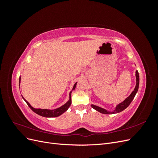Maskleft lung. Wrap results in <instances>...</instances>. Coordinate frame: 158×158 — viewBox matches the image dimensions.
Masks as SVG:
<instances>
[{
    "instance_id": "1",
    "label": "left lung",
    "mask_w": 158,
    "mask_h": 158,
    "mask_svg": "<svg viewBox=\"0 0 158 158\" xmlns=\"http://www.w3.org/2000/svg\"><path fill=\"white\" fill-rule=\"evenodd\" d=\"M139 74H138V70H136V86L134 89V90L132 92V93L129 95V96L127 97L123 102H122L121 103H118L117 106L115 107V109H114L113 111H109L108 110L103 109L102 107H100L99 106H95V105L92 104L91 106L93 109H94L95 110H96L98 112L103 113V114H114V113H120L121 111H123V110H125L126 108H127L128 107L129 105L131 104V103L132 102V101L133 100L134 98L135 97V95L138 92V87H139Z\"/></svg>"
}]
</instances>
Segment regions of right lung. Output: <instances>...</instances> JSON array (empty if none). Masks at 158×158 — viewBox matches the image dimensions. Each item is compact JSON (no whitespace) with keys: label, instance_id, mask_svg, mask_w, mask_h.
<instances>
[{"label":"right lung","instance_id":"add662e5","mask_svg":"<svg viewBox=\"0 0 158 158\" xmlns=\"http://www.w3.org/2000/svg\"><path fill=\"white\" fill-rule=\"evenodd\" d=\"M20 80H21V78L20 77L19 78V85L20 84ZM76 84L77 82H76L74 85L73 89L70 91V92L69 93V99L68 100V102H66V103H64L63 106H62L61 107L56 108L55 109H35L34 107H33L30 104V103L28 102L27 101L23 98V97L22 96V98L23 99V100L26 102V103L27 104V106L30 107V109L32 110L33 112H35V113H37L39 115H41L42 117H56L60 116V114H62L63 113H64L66 111H67L68 109L69 108V107L70 106L71 103H72V100H71V94L73 90H74L76 86Z\"/></svg>","mask_w":158,"mask_h":158}]
</instances>
